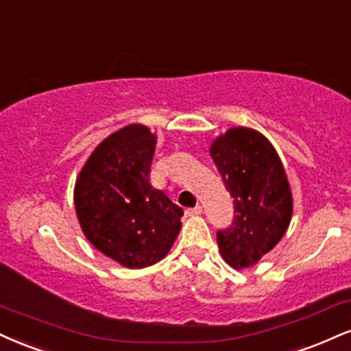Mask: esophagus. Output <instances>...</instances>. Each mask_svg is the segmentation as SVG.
Masks as SVG:
<instances>
[{
  "label": "esophagus",
  "mask_w": 351,
  "mask_h": 351,
  "mask_svg": "<svg viewBox=\"0 0 351 351\" xmlns=\"http://www.w3.org/2000/svg\"><path fill=\"white\" fill-rule=\"evenodd\" d=\"M201 213H202V208H201V206H194V208H189V209H186V214H188V216H199Z\"/></svg>",
  "instance_id": "esophagus-1"
}]
</instances>
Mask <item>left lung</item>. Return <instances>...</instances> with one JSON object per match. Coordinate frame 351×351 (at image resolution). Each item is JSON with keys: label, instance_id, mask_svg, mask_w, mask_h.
Returning <instances> with one entry per match:
<instances>
[{"label": "left lung", "instance_id": "1", "mask_svg": "<svg viewBox=\"0 0 351 351\" xmlns=\"http://www.w3.org/2000/svg\"><path fill=\"white\" fill-rule=\"evenodd\" d=\"M209 152L234 197V221L217 232L219 250L232 268L252 267L288 229L293 216L288 176L274 147L253 129H229Z\"/></svg>", "mask_w": 351, "mask_h": 351}]
</instances>
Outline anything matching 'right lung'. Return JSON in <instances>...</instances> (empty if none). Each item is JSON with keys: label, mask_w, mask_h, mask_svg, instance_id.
<instances>
[{"label": "right lung", "mask_w": 351, "mask_h": 351, "mask_svg": "<svg viewBox=\"0 0 351 351\" xmlns=\"http://www.w3.org/2000/svg\"><path fill=\"white\" fill-rule=\"evenodd\" d=\"M155 143L149 128L125 125L96 147L75 184L84 237L128 268L165 258L181 229L183 209L150 184Z\"/></svg>", "instance_id": "add662e5"}]
</instances>
